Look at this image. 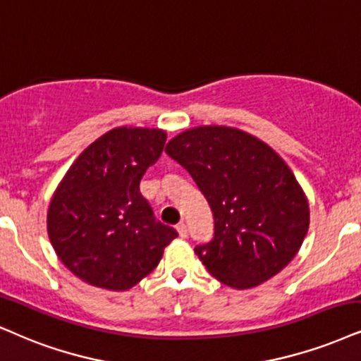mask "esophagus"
I'll return each instance as SVG.
<instances>
[{
  "instance_id": "34e87169",
  "label": "esophagus",
  "mask_w": 361,
  "mask_h": 361,
  "mask_svg": "<svg viewBox=\"0 0 361 361\" xmlns=\"http://www.w3.org/2000/svg\"><path fill=\"white\" fill-rule=\"evenodd\" d=\"M177 233H179L180 238H188V226L184 224V222H179V224L176 226Z\"/></svg>"
}]
</instances>
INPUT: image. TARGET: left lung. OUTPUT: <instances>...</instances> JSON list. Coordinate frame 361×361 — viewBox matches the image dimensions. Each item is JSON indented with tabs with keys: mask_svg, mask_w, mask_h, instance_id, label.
Wrapping results in <instances>:
<instances>
[{
	"mask_svg": "<svg viewBox=\"0 0 361 361\" xmlns=\"http://www.w3.org/2000/svg\"><path fill=\"white\" fill-rule=\"evenodd\" d=\"M214 216V238L195 246L209 273L234 289L255 288L298 255L310 228L306 194L268 144L224 126L180 132L166 147Z\"/></svg>",
	"mask_w": 361,
	"mask_h": 361,
	"instance_id": "1",
	"label": "left lung"
}]
</instances>
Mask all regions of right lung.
I'll return each instance as SVG.
<instances>
[{"label": "right lung", "instance_id": "add662e5", "mask_svg": "<svg viewBox=\"0 0 361 361\" xmlns=\"http://www.w3.org/2000/svg\"><path fill=\"white\" fill-rule=\"evenodd\" d=\"M167 140L160 128L117 127L70 166L48 206L56 256L92 286L126 291L150 274L177 231L155 221L142 176Z\"/></svg>", "mask_w": 361, "mask_h": 361}]
</instances>
